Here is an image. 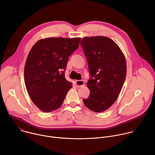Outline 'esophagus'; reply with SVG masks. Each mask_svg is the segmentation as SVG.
Wrapping results in <instances>:
<instances>
[{"label": "esophagus", "instance_id": "1", "mask_svg": "<svg viewBox=\"0 0 155 155\" xmlns=\"http://www.w3.org/2000/svg\"><path fill=\"white\" fill-rule=\"evenodd\" d=\"M75 84H76L77 87H80V86L84 85V82L83 80H76Z\"/></svg>", "mask_w": 155, "mask_h": 155}]
</instances>
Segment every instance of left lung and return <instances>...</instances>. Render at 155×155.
Here are the masks:
<instances>
[{"label": "left lung", "mask_w": 155, "mask_h": 155, "mask_svg": "<svg viewBox=\"0 0 155 155\" xmlns=\"http://www.w3.org/2000/svg\"><path fill=\"white\" fill-rule=\"evenodd\" d=\"M80 45L89 68L87 86L90 94L83 101L95 112L111 107L120 94L126 75L125 57L117 44L107 37H85Z\"/></svg>", "instance_id": "obj_1"}]
</instances>
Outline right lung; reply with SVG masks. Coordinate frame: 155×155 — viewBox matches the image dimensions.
<instances>
[{"label":"right lung","mask_w":155,"mask_h":155,"mask_svg":"<svg viewBox=\"0 0 155 155\" xmlns=\"http://www.w3.org/2000/svg\"><path fill=\"white\" fill-rule=\"evenodd\" d=\"M80 38L50 37L31 48L25 67V81L32 101L41 111L59 108L72 87L65 78L69 56L78 48Z\"/></svg>","instance_id":"add662e5"}]
</instances>
